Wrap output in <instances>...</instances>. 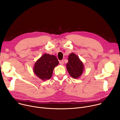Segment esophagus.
Segmentation results:
<instances>
[{"mask_svg":"<svg viewBox=\"0 0 120 120\" xmlns=\"http://www.w3.org/2000/svg\"><path fill=\"white\" fill-rule=\"evenodd\" d=\"M60 63L61 64V65H63L64 64V60H61L60 61Z\"/></svg>","mask_w":120,"mask_h":120,"instance_id":"34e87169","label":"esophagus"}]
</instances>
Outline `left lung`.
<instances>
[{"instance_id": "left-lung-1", "label": "left lung", "mask_w": 120, "mask_h": 120, "mask_svg": "<svg viewBox=\"0 0 120 120\" xmlns=\"http://www.w3.org/2000/svg\"><path fill=\"white\" fill-rule=\"evenodd\" d=\"M68 62L66 64L67 70L69 75L75 79L79 78L84 71V66L79 57L73 53L68 56Z\"/></svg>"}]
</instances>
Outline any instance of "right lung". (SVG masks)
Returning <instances> with one entry per match:
<instances>
[{"label":"right lung","instance_id":"add662e5","mask_svg":"<svg viewBox=\"0 0 120 120\" xmlns=\"http://www.w3.org/2000/svg\"><path fill=\"white\" fill-rule=\"evenodd\" d=\"M59 64L57 58L54 55L44 54L35 62L33 71L39 78L45 81L52 77L54 68Z\"/></svg>","mask_w":120,"mask_h":120}]
</instances>
